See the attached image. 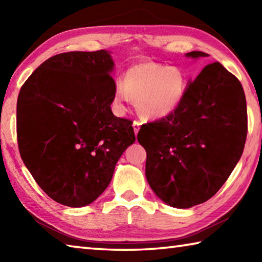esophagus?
Here are the masks:
<instances>
[{"mask_svg": "<svg viewBox=\"0 0 262 262\" xmlns=\"http://www.w3.org/2000/svg\"><path fill=\"white\" fill-rule=\"evenodd\" d=\"M140 127H141V122L139 120H134V122H133V128H134L135 134H137V133H139Z\"/></svg>", "mask_w": 262, "mask_h": 262, "instance_id": "34e87169", "label": "esophagus"}]
</instances>
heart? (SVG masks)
I'll return each instance as SVG.
<instances>
[{"instance_id": "heart-1", "label": "heart", "mask_w": 262, "mask_h": 262, "mask_svg": "<svg viewBox=\"0 0 262 262\" xmlns=\"http://www.w3.org/2000/svg\"><path fill=\"white\" fill-rule=\"evenodd\" d=\"M188 79L178 67L157 62H142L133 66L115 83L113 101L125 108L129 99H135L139 113L147 119H161L173 113L183 103Z\"/></svg>"}]
</instances>
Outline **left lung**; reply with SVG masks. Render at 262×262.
<instances>
[{"mask_svg":"<svg viewBox=\"0 0 262 262\" xmlns=\"http://www.w3.org/2000/svg\"><path fill=\"white\" fill-rule=\"evenodd\" d=\"M187 56H207L190 52ZM247 135L246 98L239 79L220 62L189 82L173 113L141 126L145 176L168 206L190 208L219 192L242 157Z\"/></svg>","mask_w":262,"mask_h":262,"instance_id":"left-lung-1","label":"left lung"}]
</instances>
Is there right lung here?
Here are the masks:
<instances>
[{"label": "right lung", "mask_w": 262, "mask_h": 262, "mask_svg": "<svg viewBox=\"0 0 262 262\" xmlns=\"http://www.w3.org/2000/svg\"><path fill=\"white\" fill-rule=\"evenodd\" d=\"M113 60L104 50L50 57L17 99L20 157L40 188L68 207L94 202L134 143L132 120L112 113Z\"/></svg>", "instance_id": "right-lung-1"}]
</instances>
